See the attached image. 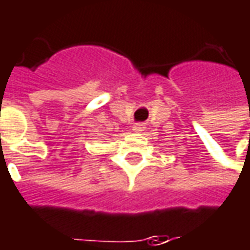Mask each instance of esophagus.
Wrapping results in <instances>:
<instances>
[{"instance_id":"obj_1","label":"esophagus","mask_w":250,"mask_h":250,"mask_svg":"<svg viewBox=\"0 0 250 250\" xmlns=\"http://www.w3.org/2000/svg\"><path fill=\"white\" fill-rule=\"evenodd\" d=\"M143 128H145V125L142 123H137V125H132V131L134 132H141V131H143Z\"/></svg>"}]
</instances>
